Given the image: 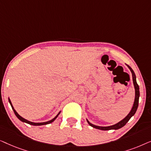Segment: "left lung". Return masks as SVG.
Returning a JSON list of instances; mask_svg holds the SVG:
<instances>
[{
    "label": "left lung",
    "mask_w": 151,
    "mask_h": 151,
    "mask_svg": "<svg viewBox=\"0 0 151 151\" xmlns=\"http://www.w3.org/2000/svg\"><path fill=\"white\" fill-rule=\"evenodd\" d=\"M128 68L130 69L131 73H132V77H133V85H134V88H135V100H134V102H133V107H132L131 111H130L129 114H128L127 116H126L123 119H122L121 121H119V122H117V124H115L111 125V126H108V127H100V126H97V125H94L90 122L89 121L86 119V121L88 124H89L91 127H92L93 128H95V129H99V130H102V131H109V130H117L119 129H121L122 127H123L124 126L126 125L130 119L132 117L135 115V113L137 111V107H138V104H139V86L137 83V81H136V76L135 74L134 73L133 70L131 69V67L130 66L127 65Z\"/></svg>",
    "instance_id": "8db88e82"
}]
</instances>
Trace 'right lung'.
Here are the masks:
<instances>
[{"mask_svg":"<svg viewBox=\"0 0 151 151\" xmlns=\"http://www.w3.org/2000/svg\"><path fill=\"white\" fill-rule=\"evenodd\" d=\"M8 100H9V104H10V105H11V106H12V109H13V111H14V113H15L16 116L18 118L20 119V121L22 122H24V123L29 124H30V125H33V126H42V125H46V124H51V122H53L54 121L55 119L57 118L58 116V115H60V113H61V111H60V112H59L58 113V114L56 115V116H55V117H53V118L52 119H51V120H49V121L45 122H38V123H36V122H30V121H29V120H27V119H24V118H23V117H22L20 116V115L19 114H18V113L17 112H16V111L15 110V109H14V106H13V105H12V102H11V100H10L9 98H8Z\"/></svg>","mask_w":151,"mask_h":151,"instance_id":"right-lung-1","label":"right lung"}]
</instances>
